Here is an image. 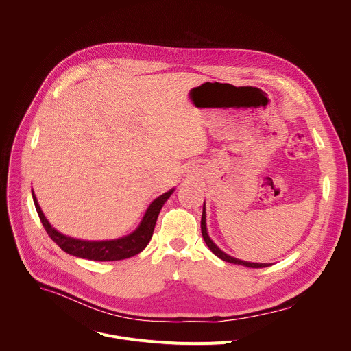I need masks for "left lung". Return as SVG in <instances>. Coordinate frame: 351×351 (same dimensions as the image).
Segmentation results:
<instances>
[{
    "label": "left lung",
    "mask_w": 351,
    "mask_h": 351,
    "mask_svg": "<svg viewBox=\"0 0 351 351\" xmlns=\"http://www.w3.org/2000/svg\"><path fill=\"white\" fill-rule=\"evenodd\" d=\"M202 233H203V239L206 241V244L208 245V248L211 250V252L221 260L226 261V263H230V264H237V265H243V267H247V268H265V267H269L271 264H258V263H247V261H243V260H239V258H234V257H230L228 256L226 253H223L222 250L210 239L208 236V232H207V223H206V203L203 206V217H202Z\"/></svg>",
    "instance_id": "left-lung-1"
}]
</instances>
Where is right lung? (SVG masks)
Returning <instances> with one entry per match:
<instances>
[{"mask_svg":"<svg viewBox=\"0 0 351 351\" xmlns=\"http://www.w3.org/2000/svg\"><path fill=\"white\" fill-rule=\"evenodd\" d=\"M175 189L161 194L157 197L154 202L149 204L147 208L140 225L134 232H132L128 236L114 239V240H101V241H90V240H80V239H73L69 236H65L56 230L47 218L44 217L37 198L34 195V191H32L33 195V202L37 210V214L40 217V221L48 233V236L51 237L65 253L79 257V258H87L93 261H118V260H125L130 258L145 248L148 241L153 237V232L156 228L157 218L160 215V211L162 206L165 204L167 199L171 197Z\"/></svg>","mask_w":351,"mask_h":351,"instance_id":"right-lung-1","label":"right lung"}]
</instances>
